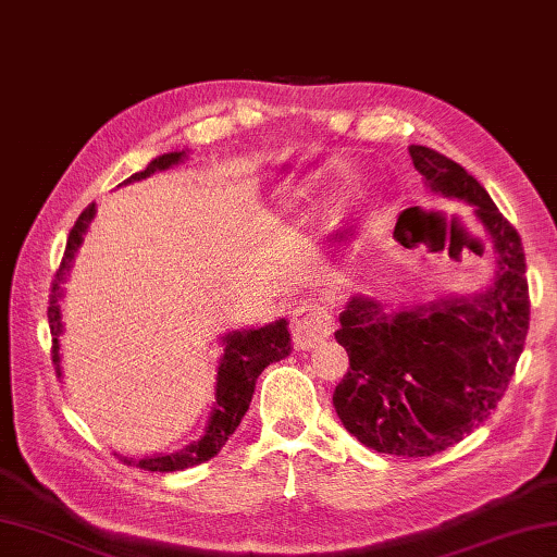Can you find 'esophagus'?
<instances>
[{"mask_svg": "<svg viewBox=\"0 0 557 557\" xmlns=\"http://www.w3.org/2000/svg\"><path fill=\"white\" fill-rule=\"evenodd\" d=\"M333 313L327 311V306L321 301H304L294 311L292 321V335L297 347L311 349L321 345L325 337L333 333Z\"/></svg>", "mask_w": 557, "mask_h": 557, "instance_id": "esophagus-1", "label": "esophagus"}]
</instances>
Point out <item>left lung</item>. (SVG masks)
<instances>
[{
  "mask_svg": "<svg viewBox=\"0 0 557 557\" xmlns=\"http://www.w3.org/2000/svg\"><path fill=\"white\" fill-rule=\"evenodd\" d=\"M409 156L431 191L474 208L498 270L491 287L469 299L385 309L351 297L335 333L349 354V371L333 405L366 447L431 457L479 429L503 399L524 349L529 285L522 239L486 188L433 148L411 146ZM399 220L395 236L405 244Z\"/></svg>",
  "mask_w": 557,
  "mask_h": 557,
  "instance_id": "8db88e82",
  "label": "left lung"
}]
</instances>
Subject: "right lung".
Masks as SVG:
<instances>
[{
  "label": "right lung",
  "mask_w": 557,
  "mask_h": 557,
  "mask_svg": "<svg viewBox=\"0 0 557 557\" xmlns=\"http://www.w3.org/2000/svg\"><path fill=\"white\" fill-rule=\"evenodd\" d=\"M184 158H186L184 150L164 152V156L152 160L144 172H136L128 176L124 184L140 182L150 174L170 170L172 164H180ZM92 218H96V203H90L86 210H83L74 227H71L66 248H64V258L62 263H59V270L52 280L47 318H50V330H52V361L57 366V375H62V371H59V335H62V311H59V297H62V282L66 280V272L71 263H74L76 251L83 242V234L88 232V224ZM222 342H224V354L218 366L215 407L210 411L203 435H200L196 443L172 455H156V457H144V459L120 457L124 465H136L138 469H146V471H180V469L203 465V461L215 457L222 449V445L230 441V435L236 431V425L242 423L248 405H251L258 375L263 373L272 361L285 359L292 351L285 318L265 327L234 330V333L224 335Z\"/></svg>",
  "instance_id": "add662e5"
}]
</instances>
